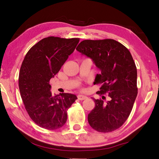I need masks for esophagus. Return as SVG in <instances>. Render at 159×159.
<instances>
[{"instance_id": "34e87169", "label": "esophagus", "mask_w": 159, "mask_h": 159, "mask_svg": "<svg viewBox=\"0 0 159 159\" xmlns=\"http://www.w3.org/2000/svg\"><path fill=\"white\" fill-rule=\"evenodd\" d=\"M88 98L87 96L85 95H78V99L79 100H84V99H86Z\"/></svg>"}]
</instances>
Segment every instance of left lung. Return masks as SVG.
Segmentation results:
<instances>
[{"instance_id": "obj_1", "label": "left lung", "mask_w": 159, "mask_h": 159, "mask_svg": "<svg viewBox=\"0 0 159 159\" xmlns=\"http://www.w3.org/2000/svg\"><path fill=\"white\" fill-rule=\"evenodd\" d=\"M76 50L90 57L101 70L95 79V84H102L97 93H107L109 97L107 102L92 98L95 106L88 114L89 124L98 132L113 131L126 121L137 95L133 57L125 46L113 39L83 40Z\"/></svg>"}]
</instances>
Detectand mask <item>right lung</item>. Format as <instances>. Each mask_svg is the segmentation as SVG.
<instances>
[{"mask_svg": "<svg viewBox=\"0 0 159 159\" xmlns=\"http://www.w3.org/2000/svg\"><path fill=\"white\" fill-rule=\"evenodd\" d=\"M79 42V38H45L31 48L22 61L18 78L20 95L30 117L40 127L56 130L64 126L67 111L78 99L71 93L53 95L49 82Z\"/></svg>", "mask_w": 159, "mask_h": 159, "instance_id": "1", "label": "right lung"}]
</instances>
